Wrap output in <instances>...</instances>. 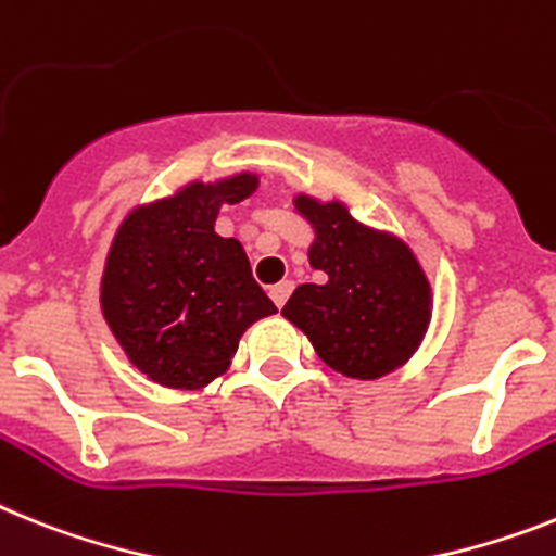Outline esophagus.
<instances>
[{"mask_svg": "<svg viewBox=\"0 0 556 556\" xmlns=\"http://www.w3.org/2000/svg\"><path fill=\"white\" fill-rule=\"evenodd\" d=\"M291 288H293V282L291 279H282V282H277V286L270 288V300H274V305L277 307H282L286 305V300H288V293H291Z\"/></svg>", "mask_w": 556, "mask_h": 556, "instance_id": "1", "label": "esophagus"}]
</instances>
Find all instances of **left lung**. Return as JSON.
Masks as SVG:
<instances>
[{"label": "left lung", "instance_id": "1", "mask_svg": "<svg viewBox=\"0 0 556 556\" xmlns=\"http://www.w3.org/2000/svg\"><path fill=\"white\" fill-rule=\"evenodd\" d=\"M293 212L314 228L307 263L325 279L296 288L282 316L348 379L376 381L407 365L432 321V282L409 242L353 217L339 198L296 191Z\"/></svg>", "mask_w": 556, "mask_h": 556}]
</instances>
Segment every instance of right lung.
I'll list each match as a JSON object with an SVG mask.
<instances>
[{
  "instance_id": "1",
  "label": "right lung",
  "mask_w": 556,
  "mask_h": 556,
  "mask_svg": "<svg viewBox=\"0 0 556 556\" xmlns=\"http://www.w3.org/2000/svg\"><path fill=\"white\" fill-rule=\"evenodd\" d=\"M260 189L251 169L189 180L121 220L101 274V314L132 367L169 390H203L231 367L242 333L277 314L240 240L214 220Z\"/></svg>"
}]
</instances>
